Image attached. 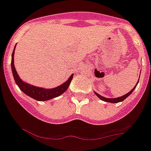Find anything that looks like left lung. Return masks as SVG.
<instances>
[{"label":"left lung","instance_id":"1","mask_svg":"<svg viewBox=\"0 0 151 151\" xmlns=\"http://www.w3.org/2000/svg\"><path fill=\"white\" fill-rule=\"evenodd\" d=\"M139 77H140V75H139ZM138 83H139V80H138V82H137V85H136V86H134V88L132 89V90L131 91H129L128 93H126V94L123 95V96H119V97H117V98H106V97H104V96H101L100 94L97 93H96V92H95V91H93V92H94L95 94H96V96H97L98 97H99V99H101V100H103V101H105V102H111V103H116V102H122V101L125 100V99H126V98L128 97V96H129V95H131V93H132L133 91H134V89H135V88L137 87V84H138Z\"/></svg>","mask_w":151,"mask_h":151}]
</instances>
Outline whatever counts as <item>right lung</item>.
I'll use <instances>...</instances> for the list:
<instances>
[{"mask_svg":"<svg viewBox=\"0 0 151 151\" xmlns=\"http://www.w3.org/2000/svg\"><path fill=\"white\" fill-rule=\"evenodd\" d=\"M15 46H14V50L12 52V71L13 77H14V80L15 81L16 84L18 86V87L20 88V89L23 93H25L26 95L37 101H46L57 97V96H59L60 95L63 93L68 89L71 80L73 78V74L70 76V77L67 81H65V83H63L62 85L59 86L58 87L55 88L46 89L43 88L37 87V86H32V85L28 84V83L23 81L18 76L15 68H14V50H15Z\"/></svg>","mask_w":151,"mask_h":151,"instance_id":"right-lung-1","label":"right lung"}]
</instances>
